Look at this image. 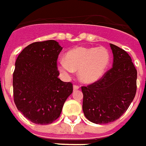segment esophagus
Here are the masks:
<instances>
[{
    "label": "esophagus",
    "instance_id": "obj_1",
    "mask_svg": "<svg viewBox=\"0 0 146 146\" xmlns=\"http://www.w3.org/2000/svg\"><path fill=\"white\" fill-rule=\"evenodd\" d=\"M79 88H80V86H78V85H74V86H73V89H74V90H78V89H79Z\"/></svg>",
    "mask_w": 146,
    "mask_h": 146
}]
</instances>
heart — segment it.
Instances as JSON below:
<instances>
[{
	"label": "heart",
	"mask_w": 146,
	"mask_h": 146,
	"mask_svg": "<svg viewBox=\"0 0 146 146\" xmlns=\"http://www.w3.org/2000/svg\"><path fill=\"white\" fill-rule=\"evenodd\" d=\"M109 63V52L104 47H79L68 52L66 60H60L59 68L65 75L73 73L74 70H78V76L82 81L90 83L104 75Z\"/></svg>",
	"instance_id": "b5f03b06"
}]
</instances>
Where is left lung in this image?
<instances>
[{"instance_id":"left-lung-1","label":"left lung","mask_w":146,"mask_h":146,"mask_svg":"<svg viewBox=\"0 0 146 146\" xmlns=\"http://www.w3.org/2000/svg\"><path fill=\"white\" fill-rule=\"evenodd\" d=\"M110 46L112 68L98 81L81 87L85 116L97 124L118 119L127 110L137 90V70L131 56L116 45Z\"/></svg>"}]
</instances>
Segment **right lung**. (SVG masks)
Here are the masks:
<instances>
[{
	"label": "right lung",
	"instance_id": "right-lung-1",
	"mask_svg": "<svg viewBox=\"0 0 146 146\" xmlns=\"http://www.w3.org/2000/svg\"><path fill=\"white\" fill-rule=\"evenodd\" d=\"M62 48L54 40L34 42L16 59L14 102L19 111L36 124H49L57 119L73 91L71 82L58 78L57 59Z\"/></svg>",
	"mask_w": 146,
	"mask_h": 146
}]
</instances>
